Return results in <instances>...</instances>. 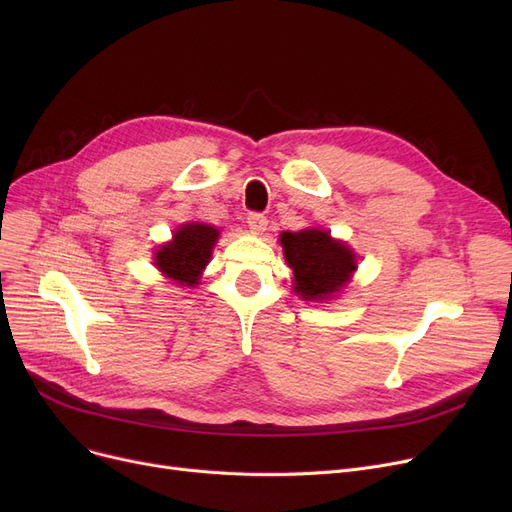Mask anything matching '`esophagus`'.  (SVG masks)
<instances>
[{
  "label": "esophagus",
  "instance_id": "obj_1",
  "mask_svg": "<svg viewBox=\"0 0 512 512\" xmlns=\"http://www.w3.org/2000/svg\"><path fill=\"white\" fill-rule=\"evenodd\" d=\"M247 224H249V228H251L255 234H263V232L267 230V218H265L263 213H257V211L249 213Z\"/></svg>",
  "mask_w": 512,
  "mask_h": 512
}]
</instances>
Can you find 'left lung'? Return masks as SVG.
Segmentation results:
<instances>
[{"label": "left lung", "instance_id": "obj_1", "mask_svg": "<svg viewBox=\"0 0 512 512\" xmlns=\"http://www.w3.org/2000/svg\"><path fill=\"white\" fill-rule=\"evenodd\" d=\"M280 245L294 274V292L303 301H330L351 282L357 255L328 230L282 232Z\"/></svg>", "mask_w": 512, "mask_h": 512}]
</instances>
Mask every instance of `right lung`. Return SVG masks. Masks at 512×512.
I'll use <instances>...</instances> for the list:
<instances>
[{
    "instance_id": "obj_1",
    "label": "right lung",
    "mask_w": 512,
    "mask_h": 512,
    "mask_svg": "<svg viewBox=\"0 0 512 512\" xmlns=\"http://www.w3.org/2000/svg\"><path fill=\"white\" fill-rule=\"evenodd\" d=\"M218 238L220 230L209 224H182L172 240L155 251L157 270L180 286H197Z\"/></svg>"
}]
</instances>
